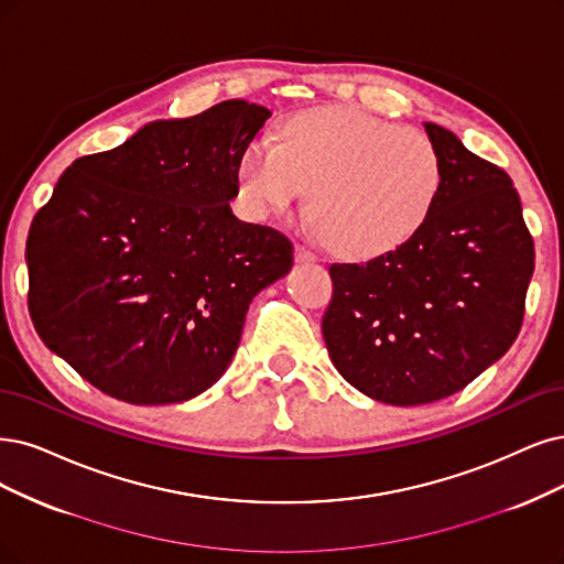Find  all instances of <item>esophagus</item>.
<instances>
[{"label":"esophagus","mask_w":564,"mask_h":564,"mask_svg":"<svg viewBox=\"0 0 564 564\" xmlns=\"http://www.w3.org/2000/svg\"><path fill=\"white\" fill-rule=\"evenodd\" d=\"M295 258H297V262H306V264L318 262V256L308 246H304V243L295 246Z\"/></svg>","instance_id":"esophagus-1"}]
</instances>
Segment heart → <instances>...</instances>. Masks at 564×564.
<instances>
[{
  "label": "heart",
  "mask_w": 564,
  "mask_h": 564,
  "mask_svg": "<svg viewBox=\"0 0 564 564\" xmlns=\"http://www.w3.org/2000/svg\"><path fill=\"white\" fill-rule=\"evenodd\" d=\"M283 143L248 145L239 187L258 214L290 212L311 191L308 212L329 250L373 258L404 243L442 187L434 143L362 109L304 111L283 122Z\"/></svg>",
  "instance_id": "obj_1"
}]
</instances>
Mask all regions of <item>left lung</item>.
<instances>
[{
	"label": "left lung",
	"instance_id": "left-lung-1",
	"mask_svg": "<svg viewBox=\"0 0 564 564\" xmlns=\"http://www.w3.org/2000/svg\"><path fill=\"white\" fill-rule=\"evenodd\" d=\"M442 187L415 232L367 262L329 264L323 337L367 398L419 406L469 386L516 341L534 241L509 174L425 122Z\"/></svg>",
	"mask_w": 564,
	"mask_h": 564
}]
</instances>
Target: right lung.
Wrapping results in <instances>:
<instances>
[{
    "mask_svg": "<svg viewBox=\"0 0 564 564\" xmlns=\"http://www.w3.org/2000/svg\"><path fill=\"white\" fill-rule=\"evenodd\" d=\"M269 116L229 99L149 122L118 149L74 160L36 212L32 323L109 398L176 404L212 388L250 302L293 267V241L229 208Z\"/></svg>",
    "mask_w": 564,
    "mask_h": 564,
    "instance_id": "1",
    "label": "right lung"
}]
</instances>
